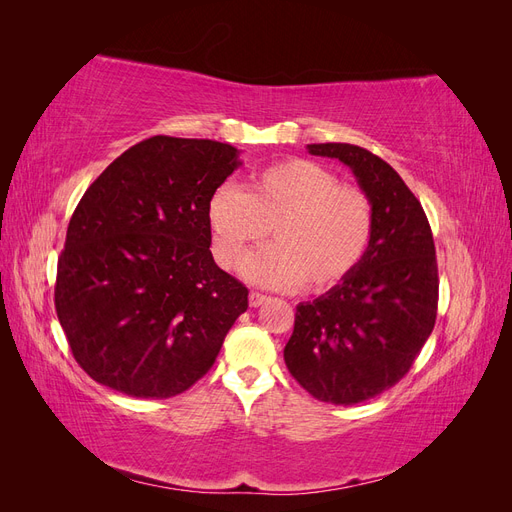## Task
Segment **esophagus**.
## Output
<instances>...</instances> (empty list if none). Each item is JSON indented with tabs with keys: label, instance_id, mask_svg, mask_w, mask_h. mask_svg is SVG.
Returning a JSON list of instances; mask_svg holds the SVG:
<instances>
[{
	"label": "esophagus",
	"instance_id": "esophagus-1",
	"mask_svg": "<svg viewBox=\"0 0 512 512\" xmlns=\"http://www.w3.org/2000/svg\"><path fill=\"white\" fill-rule=\"evenodd\" d=\"M269 297L267 294H260V292H250V307H260L262 303H265Z\"/></svg>",
	"mask_w": 512,
	"mask_h": 512
}]
</instances>
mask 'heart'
Returning a JSON list of instances; mask_svg holds the SVG:
<instances>
[{
    "mask_svg": "<svg viewBox=\"0 0 512 512\" xmlns=\"http://www.w3.org/2000/svg\"><path fill=\"white\" fill-rule=\"evenodd\" d=\"M207 220L224 269L235 267L271 228L275 243L241 262L245 280L320 292L346 280L361 262L374 207L359 185L339 183L331 168L292 158L260 170L245 192L220 185L209 198Z\"/></svg>",
    "mask_w": 512,
    "mask_h": 512,
    "instance_id": "1",
    "label": "heart"
}]
</instances>
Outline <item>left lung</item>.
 <instances>
[{"label": "left lung", "mask_w": 512, "mask_h": 512, "mask_svg": "<svg viewBox=\"0 0 512 512\" xmlns=\"http://www.w3.org/2000/svg\"><path fill=\"white\" fill-rule=\"evenodd\" d=\"M350 166L374 207L367 250L346 280L299 303L284 348L303 389L354 406L404 378L438 314V262L427 215L391 164L348 143L307 145Z\"/></svg>", "instance_id": "8db88e82"}]
</instances>
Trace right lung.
<instances>
[{
	"label": "right lung",
	"instance_id": "right-lung-1",
	"mask_svg": "<svg viewBox=\"0 0 512 512\" xmlns=\"http://www.w3.org/2000/svg\"><path fill=\"white\" fill-rule=\"evenodd\" d=\"M239 151L151 136L89 185L57 262L55 309L76 363L130 397L188 391L247 309L211 256L207 205Z\"/></svg>",
	"mask_w": 512,
	"mask_h": 512
}]
</instances>
